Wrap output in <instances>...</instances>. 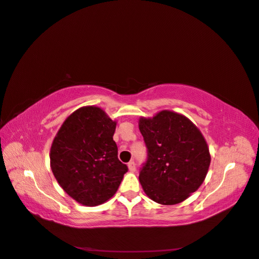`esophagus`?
I'll return each instance as SVG.
<instances>
[{
	"label": "esophagus",
	"instance_id": "34e87169",
	"mask_svg": "<svg viewBox=\"0 0 259 259\" xmlns=\"http://www.w3.org/2000/svg\"><path fill=\"white\" fill-rule=\"evenodd\" d=\"M128 170L131 171V172H134L135 171V162L134 161H131V162H128Z\"/></svg>",
	"mask_w": 259,
	"mask_h": 259
}]
</instances>
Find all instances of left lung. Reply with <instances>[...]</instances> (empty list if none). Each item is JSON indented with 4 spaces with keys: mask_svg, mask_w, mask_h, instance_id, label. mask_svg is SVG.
<instances>
[{
    "mask_svg": "<svg viewBox=\"0 0 259 259\" xmlns=\"http://www.w3.org/2000/svg\"><path fill=\"white\" fill-rule=\"evenodd\" d=\"M147 149L140 182L153 201L177 204L201 186L210 165L209 149L200 131L184 116L162 110L142 118Z\"/></svg>",
    "mask_w": 259,
    "mask_h": 259,
    "instance_id": "8db88e82",
    "label": "left lung"
}]
</instances>
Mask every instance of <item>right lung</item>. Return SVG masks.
<instances>
[{"mask_svg":"<svg viewBox=\"0 0 259 259\" xmlns=\"http://www.w3.org/2000/svg\"><path fill=\"white\" fill-rule=\"evenodd\" d=\"M116 123L94 106L73 112L50 151L51 170L77 202L94 207L112 198L128 167L118 160L113 140Z\"/></svg>","mask_w":259,"mask_h":259,"instance_id":"add662e5","label":"right lung"}]
</instances>
